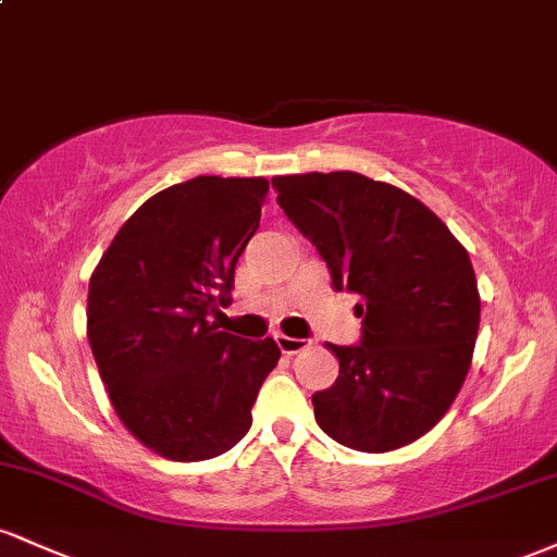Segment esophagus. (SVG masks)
Here are the masks:
<instances>
[{
    "label": "esophagus",
    "mask_w": 557,
    "mask_h": 557,
    "mask_svg": "<svg viewBox=\"0 0 557 557\" xmlns=\"http://www.w3.org/2000/svg\"><path fill=\"white\" fill-rule=\"evenodd\" d=\"M274 341H277L280 350H283L285 356H293V354H298V350L306 348V341H300V337H287V335H283V332H280V335H274Z\"/></svg>",
    "instance_id": "obj_1"
}]
</instances>
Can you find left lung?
<instances>
[{
  "mask_svg": "<svg viewBox=\"0 0 557 557\" xmlns=\"http://www.w3.org/2000/svg\"><path fill=\"white\" fill-rule=\"evenodd\" d=\"M287 220L327 261L335 290L359 296V345L327 348L335 385L311 395L335 443L387 453L426 434L456 400L479 332L466 248L419 198L359 172L272 181Z\"/></svg>",
  "mask_w": 557,
  "mask_h": 557,
  "instance_id": "8db88e82",
  "label": "left lung"
}]
</instances>
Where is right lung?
<instances>
[{
	"mask_svg": "<svg viewBox=\"0 0 557 557\" xmlns=\"http://www.w3.org/2000/svg\"><path fill=\"white\" fill-rule=\"evenodd\" d=\"M270 181L198 175L159 190L120 227L88 283V343L117 417L172 461H207L251 430L272 337L243 341L227 306Z\"/></svg>",
	"mask_w": 557,
	"mask_h": 557,
	"instance_id": "add662e5",
	"label": "right lung"
}]
</instances>
